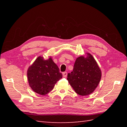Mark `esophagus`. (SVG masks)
Listing matches in <instances>:
<instances>
[{
  "label": "esophagus",
  "mask_w": 127,
  "mask_h": 127,
  "mask_svg": "<svg viewBox=\"0 0 127 127\" xmlns=\"http://www.w3.org/2000/svg\"><path fill=\"white\" fill-rule=\"evenodd\" d=\"M63 76L64 77H67V72H64L63 73Z\"/></svg>",
  "instance_id": "1"
}]
</instances>
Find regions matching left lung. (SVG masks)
I'll return each instance as SVG.
<instances>
[{
  "label": "left lung",
  "instance_id": "1",
  "mask_svg": "<svg viewBox=\"0 0 127 127\" xmlns=\"http://www.w3.org/2000/svg\"><path fill=\"white\" fill-rule=\"evenodd\" d=\"M78 57L73 71L68 73L67 80L77 94L81 96L91 94L100 82L102 72L94 58L90 53Z\"/></svg>",
  "mask_w": 127,
  "mask_h": 127
}]
</instances>
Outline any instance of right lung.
Listing matches in <instances>:
<instances>
[{"mask_svg":"<svg viewBox=\"0 0 127 127\" xmlns=\"http://www.w3.org/2000/svg\"><path fill=\"white\" fill-rule=\"evenodd\" d=\"M27 76L32 90L40 95H45L53 89L63 75L51 57L45 60L43 57L39 56L29 67Z\"/></svg>","mask_w":127,"mask_h":127,"instance_id":"add662e5","label":"right lung"}]
</instances>
